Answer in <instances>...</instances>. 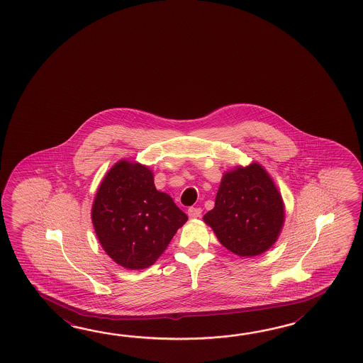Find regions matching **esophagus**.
I'll return each mask as SVG.
<instances>
[{"label": "esophagus", "mask_w": 363, "mask_h": 363, "mask_svg": "<svg viewBox=\"0 0 363 363\" xmlns=\"http://www.w3.org/2000/svg\"><path fill=\"white\" fill-rule=\"evenodd\" d=\"M201 214H202V210L200 208H188V216L189 218H200Z\"/></svg>", "instance_id": "obj_1"}]
</instances>
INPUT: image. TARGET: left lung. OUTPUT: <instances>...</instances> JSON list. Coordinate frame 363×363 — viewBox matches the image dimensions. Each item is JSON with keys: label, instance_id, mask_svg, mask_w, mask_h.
I'll use <instances>...</instances> for the list:
<instances>
[{"label": "left lung", "instance_id": "left-lung-1", "mask_svg": "<svg viewBox=\"0 0 363 363\" xmlns=\"http://www.w3.org/2000/svg\"><path fill=\"white\" fill-rule=\"evenodd\" d=\"M284 202L269 172L259 163L227 171L216 206L203 216L219 242L239 257L269 250L284 224Z\"/></svg>", "mask_w": 363, "mask_h": 363}]
</instances>
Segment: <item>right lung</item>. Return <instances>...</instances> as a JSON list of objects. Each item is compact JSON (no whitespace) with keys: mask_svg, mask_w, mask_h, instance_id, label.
Here are the masks:
<instances>
[{"mask_svg":"<svg viewBox=\"0 0 363 363\" xmlns=\"http://www.w3.org/2000/svg\"><path fill=\"white\" fill-rule=\"evenodd\" d=\"M91 216L101 247L128 270L152 266L188 220L167 193L157 191L153 171L128 160L102 179Z\"/></svg>","mask_w":363,"mask_h":363,"instance_id":"obj_1","label":"right lung"}]
</instances>
